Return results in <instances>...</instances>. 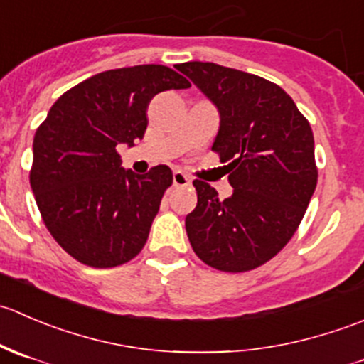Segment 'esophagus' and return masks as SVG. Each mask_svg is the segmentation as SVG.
<instances>
[{"label":"esophagus","instance_id":"34e87169","mask_svg":"<svg viewBox=\"0 0 364 364\" xmlns=\"http://www.w3.org/2000/svg\"><path fill=\"white\" fill-rule=\"evenodd\" d=\"M172 185L176 186V188H183V186H190V178L186 174H183V172L176 171L174 174H172Z\"/></svg>","mask_w":364,"mask_h":364}]
</instances>
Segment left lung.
I'll use <instances>...</instances> for the list:
<instances>
[{
	"instance_id": "1",
	"label": "left lung",
	"mask_w": 364,
	"mask_h": 364,
	"mask_svg": "<svg viewBox=\"0 0 364 364\" xmlns=\"http://www.w3.org/2000/svg\"><path fill=\"white\" fill-rule=\"evenodd\" d=\"M216 105L213 151L229 161L232 196L196 179L197 205L185 220L203 262L225 273L255 269L289 243L317 186L314 132L277 84L216 63L178 67Z\"/></svg>"
}]
</instances>
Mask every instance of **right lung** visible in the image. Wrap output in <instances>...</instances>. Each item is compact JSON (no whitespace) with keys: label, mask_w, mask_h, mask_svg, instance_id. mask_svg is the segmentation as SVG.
Returning a JSON list of instances; mask_svg holds the SVG:
<instances>
[{"label":"right lung","mask_w":364,"mask_h":364,"mask_svg":"<svg viewBox=\"0 0 364 364\" xmlns=\"http://www.w3.org/2000/svg\"><path fill=\"white\" fill-rule=\"evenodd\" d=\"M186 87L164 65L107 70L61 95L36 128L29 183L50 236L75 260L114 267L144 248L172 171H124L116 148L144 137L155 95Z\"/></svg>","instance_id":"add662e5"}]
</instances>
